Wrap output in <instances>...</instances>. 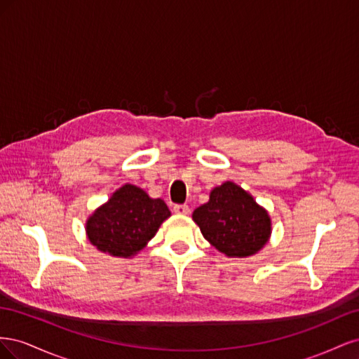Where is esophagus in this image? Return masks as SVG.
I'll list each match as a JSON object with an SVG mask.
<instances>
[{
	"mask_svg": "<svg viewBox=\"0 0 359 359\" xmlns=\"http://www.w3.org/2000/svg\"><path fill=\"white\" fill-rule=\"evenodd\" d=\"M173 212H177V214H189L190 212V208H189V205H175L173 206Z\"/></svg>",
	"mask_w": 359,
	"mask_h": 359,
	"instance_id": "34e87169",
	"label": "esophagus"
}]
</instances>
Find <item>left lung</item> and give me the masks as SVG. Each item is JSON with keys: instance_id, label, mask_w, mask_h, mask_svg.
Returning a JSON list of instances; mask_svg holds the SVG:
<instances>
[{"instance_id": "left-lung-1", "label": "left lung", "mask_w": 359, "mask_h": 359, "mask_svg": "<svg viewBox=\"0 0 359 359\" xmlns=\"http://www.w3.org/2000/svg\"><path fill=\"white\" fill-rule=\"evenodd\" d=\"M193 220L205 240L227 256L255 255L271 235L268 212L231 181L211 191L210 202L193 211Z\"/></svg>"}]
</instances>
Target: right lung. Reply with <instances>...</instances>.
<instances>
[{
    "label": "right lung",
    "instance_id": "right-lung-1",
    "mask_svg": "<svg viewBox=\"0 0 359 359\" xmlns=\"http://www.w3.org/2000/svg\"><path fill=\"white\" fill-rule=\"evenodd\" d=\"M169 215L161 199H151L142 189L126 184L90 217L86 233L100 252L128 257L147 245Z\"/></svg>",
    "mask_w": 359,
    "mask_h": 359
}]
</instances>
